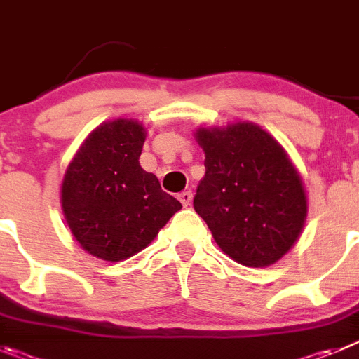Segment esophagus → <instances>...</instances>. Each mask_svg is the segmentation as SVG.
<instances>
[{
	"label": "esophagus",
	"instance_id": "obj_1",
	"mask_svg": "<svg viewBox=\"0 0 359 359\" xmlns=\"http://www.w3.org/2000/svg\"><path fill=\"white\" fill-rule=\"evenodd\" d=\"M179 200L182 202L184 208H187V205H189V203H191V200H193V193L191 191H182L179 195Z\"/></svg>",
	"mask_w": 359,
	"mask_h": 359
}]
</instances>
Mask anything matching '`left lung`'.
I'll return each mask as SVG.
<instances>
[{
  "instance_id": "obj_1",
  "label": "left lung",
  "mask_w": 359,
  "mask_h": 359,
  "mask_svg": "<svg viewBox=\"0 0 359 359\" xmlns=\"http://www.w3.org/2000/svg\"><path fill=\"white\" fill-rule=\"evenodd\" d=\"M205 175L193 208L232 261L264 268L286 256L308 216L300 173L272 134L252 121L198 128Z\"/></svg>"
}]
</instances>
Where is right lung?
I'll use <instances>...</instances> for the list:
<instances>
[{
    "instance_id": "1",
    "label": "right lung",
    "mask_w": 359,
    "mask_h": 359,
    "mask_svg": "<svg viewBox=\"0 0 359 359\" xmlns=\"http://www.w3.org/2000/svg\"><path fill=\"white\" fill-rule=\"evenodd\" d=\"M147 128L112 119L87 135L60 186L66 224L80 247L103 261H123L156 240L182 203L140 164Z\"/></svg>"
}]
</instances>
